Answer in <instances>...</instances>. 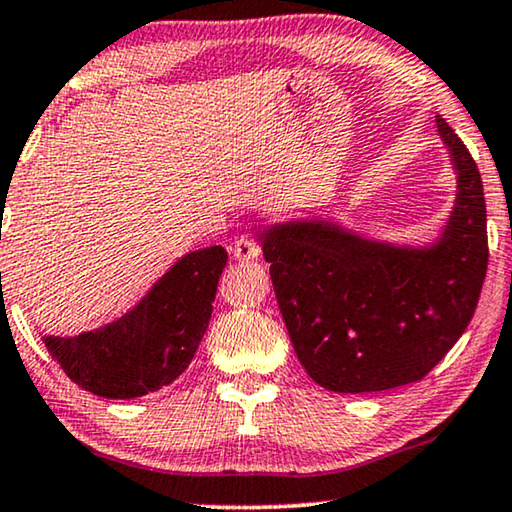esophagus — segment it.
<instances>
[{
  "label": "esophagus",
  "instance_id": "1",
  "mask_svg": "<svg viewBox=\"0 0 512 512\" xmlns=\"http://www.w3.org/2000/svg\"><path fill=\"white\" fill-rule=\"evenodd\" d=\"M258 254H261V247H258L254 237H249V235L237 237V240H235V247H233V256H235V261H240V263H249V261H254V258H258Z\"/></svg>",
  "mask_w": 512,
  "mask_h": 512
}]
</instances>
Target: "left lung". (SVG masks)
<instances>
[{
    "label": "left lung",
    "mask_w": 512,
    "mask_h": 512,
    "mask_svg": "<svg viewBox=\"0 0 512 512\" xmlns=\"http://www.w3.org/2000/svg\"><path fill=\"white\" fill-rule=\"evenodd\" d=\"M436 128L457 198L433 242L373 240L324 219L272 223L258 237L298 361L335 394L422 380L478 307L489 258L482 179L445 118Z\"/></svg>",
    "instance_id": "1"
}]
</instances>
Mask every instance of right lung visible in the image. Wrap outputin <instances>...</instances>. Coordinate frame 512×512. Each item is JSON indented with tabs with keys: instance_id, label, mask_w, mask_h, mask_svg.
<instances>
[{
	"instance_id": "1",
	"label": "right lung",
	"mask_w": 512,
	"mask_h": 512,
	"mask_svg": "<svg viewBox=\"0 0 512 512\" xmlns=\"http://www.w3.org/2000/svg\"><path fill=\"white\" fill-rule=\"evenodd\" d=\"M226 249L181 256L139 303L95 331L44 345L69 380L102 398H137L172 384L193 361L212 317Z\"/></svg>"
}]
</instances>
